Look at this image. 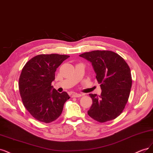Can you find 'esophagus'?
I'll use <instances>...</instances> for the list:
<instances>
[{
  "label": "esophagus",
  "instance_id": "obj_1",
  "mask_svg": "<svg viewBox=\"0 0 153 153\" xmlns=\"http://www.w3.org/2000/svg\"><path fill=\"white\" fill-rule=\"evenodd\" d=\"M72 97H81V95L79 94V93H73L72 95Z\"/></svg>",
  "mask_w": 153,
  "mask_h": 153
}]
</instances>
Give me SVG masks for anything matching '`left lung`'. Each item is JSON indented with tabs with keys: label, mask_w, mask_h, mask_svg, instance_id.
Returning <instances> with one entry per match:
<instances>
[{
	"label": "left lung",
	"mask_w": 153,
	"mask_h": 153,
	"mask_svg": "<svg viewBox=\"0 0 153 153\" xmlns=\"http://www.w3.org/2000/svg\"><path fill=\"white\" fill-rule=\"evenodd\" d=\"M79 56L91 63L102 89L100 96L89 95L93 103L88 114L100 123L114 120L125 109L129 98L132 80L128 65L111 51H93Z\"/></svg>",
	"instance_id": "8db88e82"
}]
</instances>
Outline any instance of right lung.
<instances>
[{
	"instance_id": "add662e5",
	"label": "right lung",
	"mask_w": 153,
	"mask_h": 153,
	"mask_svg": "<svg viewBox=\"0 0 153 153\" xmlns=\"http://www.w3.org/2000/svg\"><path fill=\"white\" fill-rule=\"evenodd\" d=\"M68 57L58 54L39 55L23 68L19 79V93L25 107L39 121L49 123L56 120L70 98L67 93H58L51 86L56 68Z\"/></svg>"
}]
</instances>
